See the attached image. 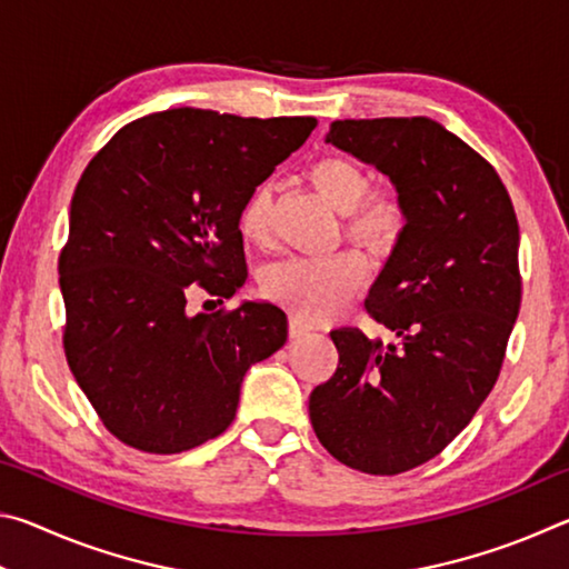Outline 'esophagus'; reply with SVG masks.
Instances as JSON below:
<instances>
[{
  "label": "esophagus",
  "mask_w": 569,
  "mask_h": 569,
  "mask_svg": "<svg viewBox=\"0 0 569 569\" xmlns=\"http://www.w3.org/2000/svg\"><path fill=\"white\" fill-rule=\"evenodd\" d=\"M311 331H313L311 326L298 319V316H291V319H288V333H291V339H303V336H308Z\"/></svg>",
  "instance_id": "esophagus-1"
}]
</instances>
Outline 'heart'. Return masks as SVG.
<instances>
[{
    "mask_svg": "<svg viewBox=\"0 0 569 569\" xmlns=\"http://www.w3.org/2000/svg\"><path fill=\"white\" fill-rule=\"evenodd\" d=\"M313 182L326 200L346 216V233L371 253L387 256L403 236L407 216L399 203L373 198V178L359 162L323 158L313 166ZM276 182L263 180L250 190L240 208L238 226L250 243L266 246L273 236ZM369 266L353 250L326 258H286L271 263L261 276V288L271 301L286 306L298 319L323 321L339 311L366 283Z\"/></svg>",
    "mask_w": 569,
    "mask_h": 569,
    "instance_id": "obj_1",
    "label": "heart"
}]
</instances>
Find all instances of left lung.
<instances>
[{
  "label": "left lung",
  "instance_id": "1",
  "mask_svg": "<svg viewBox=\"0 0 569 569\" xmlns=\"http://www.w3.org/2000/svg\"><path fill=\"white\" fill-rule=\"evenodd\" d=\"M326 142L389 176L407 226L366 298L393 341L331 331L339 369L308 413L341 465L401 475L495 387L522 301L517 216L495 168L431 118L336 120Z\"/></svg>",
  "mask_w": 569,
  "mask_h": 569
}]
</instances>
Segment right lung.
Segmentation results:
<instances>
[{
    "label": "right lung",
    "mask_w": 569,
    "mask_h": 569,
    "mask_svg": "<svg viewBox=\"0 0 569 569\" xmlns=\"http://www.w3.org/2000/svg\"><path fill=\"white\" fill-rule=\"evenodd\" d=\"M316 124L172 108L124 124L84 168L60 256L64 353L128 447L178 455L223 435L246 371L286 343L273 303L192 316L188 296L246 283L240 208Z\"/></svg>",
    "instance_id": "1"
}]
</instances>
